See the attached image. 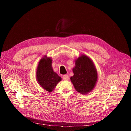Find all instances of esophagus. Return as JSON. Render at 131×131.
<instances>
[{
  "label": "esophagus",
  "mask_w": 131,
  "mask_h": 131,
  "mask_svg": "<svg viewBox=\"0 0 131 131\" xmlns=\"http://www.w3.org/2000/svg\"><path fill=\"white\" fill-rule=\"evenodd\" d=\"M69 77L67 74H64L62 75V79L65 80V81H67V80L69 79Z\"/></svg>",
  "instance_id": "obj_1"
}]
</instances>
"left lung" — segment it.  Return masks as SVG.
<instances>
[{"label": "left lung", "mask_w": 131, "mask_h": 131, "mask_svg": "<svg viewBox=\"0 0 131 131\" xmlns=\"http://www.w3.org/2000/svg\"><path fill=\"white\" fill-rule=\"evenodd\" d=\"M75 64L71 81L78 92L87 94L93 89L97 79L95 66L90 59L84 55L77 59Z\"/></svg>", "instance_id": "1"}]
</instances>
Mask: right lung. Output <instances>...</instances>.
Masks as SVG:
<instances>
[{
	"label": "right lung",
	"instance_id": "add662e5",
	"mask_svg": "<svg viewBox=\"0 0 131 131\" xmlns=\"http://www.w3.org/2000/svg\"><path fill=\"white\" fill-rule=\"evenodd\" d=\"M36 77L40 85L47 91L51 92L61 78L54 72L52 67V60L43 58L37 69Z\"/></svg>",
	"mask_w": 131,
	"mask_h": 131
}]
</instances>
